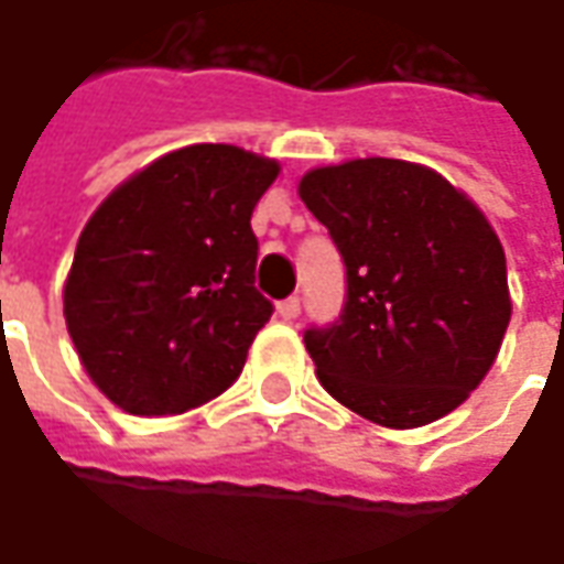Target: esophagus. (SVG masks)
I'll use <instances>...</instances> for the list:
<instances>
[{"instance_id":"34e87169","label":"esophagus","mask_w":564,"mask_h":564,"mask_svg":"<svg viewBox=\"0 0 564 564\" xmlns=\"http://www.w3.org/2000/svg\"><path fill=\"white\" fill-rule=\"evenodd\" d=\"M299 312H302V302H299V296H290V299H283V302H278V314H281L283 321H293V317H299Z\"/></svg>"}]
</instances>
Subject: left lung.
I'll return each instance as SVG.
<instances>
[{
  "label": "left lung",
  "mask_w": 564,
  "mask_h": 564,
  "mask_svg": "<svg viewBox=\"0 0 564 564\" xmlns=\"http://www.w3.org/2000/svg\"><path fill=\"white\" fill-rule=\"evenodd\" d=\"M299 197L346 262L339 321L305 330L321 386L386 429L457 411L512 314L485 213L435 170L386 156L305 172Z\"/></svg>",
  "instance_id": "8db88e82"
}]
</instances>
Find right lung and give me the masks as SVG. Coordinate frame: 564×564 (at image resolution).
I'll list each match as a JSON object with an SVG mask.
<instances>
[{
	"label": "right lung",
	"instance_id": "1",
	"mask_svg": "<svg viewBox=\"0 0 564 564\" xmlns=\"http://www.w3.org/2000/svg\"><path fill=\"white\" fill-rule=\"evenodd\" d=\"M278 160L191 144L126 178L79 234L64 283L76 355L135 416L200 408L240 377L274 305L256 283L252 209Z\"/></svg>",
	"mask_w": 564,
	"mask_h": 564
}]
</instances>
